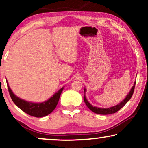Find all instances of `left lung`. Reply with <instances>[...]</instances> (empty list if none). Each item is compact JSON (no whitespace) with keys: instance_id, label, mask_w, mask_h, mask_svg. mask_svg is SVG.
Listing matches in <instances>:
<instances>
[{"instance_id":"1","label":"left lung","mask_w":148,"mask_h":148,"mask_svg":"<svg viewBox=\"0 0 148 148\" xmlns=\"http://www.w3.org/2000/svg\"><path fill=\"white\" fill-rule=\"evenodd\" d=\"M135 85H136V82L134 84V86H132V89L128 94L125 97L124 100H123L122 102H121L119 104L114 106L108 108H98L96 106H94L92 104H90L88 102V100L86 99V88L84 89V102L86 103V105L87 106L88 108H89L91 111H92L94 113L98 114H102V115H107V114H114L116 113L119 110H120L122 107H123L125 106V103H126L128 101L130 100V98H132V95H133L134 91V88H135Z\"/></svg>"}]
</instances>
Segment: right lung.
<instances>
[{"mask_svg": "<svg viewBox=\"0 0 148 148\" xmlns=\"http://www.w3.org/2000/svg\"><path fill=\"white\" fill-rule=\"evenodd\" d=\"M7 83V86L8 91H9L11 99L15 104H16L20 109L28 114V115L36 117V118H42L50 114L55 109L58 104L59 98L60 94L64 89L62 87L56 92L51 98H50L48 100L41 103H34L31 102H28L25 100L18 98L13 93L12 90L8 86Z\"/></svg>", "mask_w": 148, "mask_h": 148, "instance_id": "obj_1", "label": "right lung"}]
</instances>
